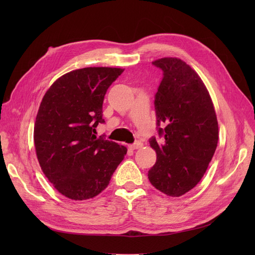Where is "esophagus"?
<instances>
[{"mask_svg": "<svg viewBox=\"0 0 255 255\" xmlns=\"http://www.w3.org/2000/svg\"><path fill=\"white\" fill-rule=\"evenodd\" d=\"M142 145H143V143H142L141 141H136V142H134V143H132V144H129L128 148H129L130 150H136V149H140Z\"/></svg>", "mask_w": 255, "mask_h": 255, "instance_id": "obj_1", "label": "esophagus"}]
</instances>
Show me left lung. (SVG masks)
<instances>
[{"instance_id": "1", "label": "left lung", "mask_w": 255, "mask_h": 255, "mask_svg": "<svg viewBox=\"0 0 255 255\" xmlns=\"http://www.w3.org/2000/svg\"><path fill=\"white\" fill-rule=\"evenodd\" d=\"M163 71L154 100L157 159L148 172L156 189L180 197L201 181L218 143V122L210 94L185 61L165 57L152 63Z\"/></svg>"}]
</instances>
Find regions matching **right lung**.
<instances>
[{
	"mask_svg": "<svg viewBox=\"0 0 255 255\" xmlns=\"http://www.w3.org/2000/svg\"><path fill=\"white\" fill-rule=\"evenodd\" d=\"M123 71L78 69L60 76L42 99L34 128L37 158L53 186L69 199L98 196L127 154L125 145L95 135L105 122L106 91Z\"/></svg>",
	"mask_w": 255,
	"mask_h": 255,
	"instance_id": "obj_1",
	"label": "right lung"
}]
</instances>
